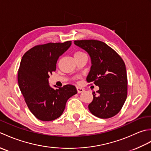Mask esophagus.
I'll return each mask as SVG.
<instances>
[{"instance_id": "1", "label": "esophagus", "mask_w": 151, "mask_h": 151, "mask_svg": "<svg viewBox=\"0 0 151 151\" xmlns=\"http://www.w3.org/2000/svg\"><path fill=\"white\" fill-rule=\"evenodd\" d=\"M76 89H77L78 93H82L83 91H84V88H80V87L76 88Z\"/></svg>"}]
</instances>
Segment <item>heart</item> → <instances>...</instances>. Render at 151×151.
I'll return each instance as SVG.
<instances>
[{"label":"heart","instance_id":"1","mask_svg":"<svg viewBox=\"0 0 151 151\" xmlns=\"http://www.w3.org/2000/svg\"><path fill=\"white\" fill-rule=\"evenodd\" d=\"M83 54H85L83 52H81V51H77V52H75V56H79L83 55Z\"/></svg>","mask_w":151,"mask_h":151}]
</instances>
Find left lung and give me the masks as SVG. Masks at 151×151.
Masks as SVG:
<instances>
[{
    "label": "left lung",
    "instance_id": "left-lung-1",
    "mask_svg": "<svg viewBox=\"0 0 151 151\" xmlns=\"http://www.w3.org/2000/svg\"><path fill=\"white\" fill-rule=\"evenodd\" d=\"M74 43L91 58V67L86 81L99 87L98 91L93 93V99L88 105L89 111L101 119L115 116L127 97V75L123 59L101 41L77 40Z\"/></svg>",
    "mask_w": 151,
    "mask_h": 151
}]
</instances>
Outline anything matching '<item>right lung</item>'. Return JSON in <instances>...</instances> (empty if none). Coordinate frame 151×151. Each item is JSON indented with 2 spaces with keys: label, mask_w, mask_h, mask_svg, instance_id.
Listing matches in <instances>:
<instances>
[{
  "label": "right lung",
  "mask_w": 151,
  "mask_h": 151,
  "mask_svg": "<svg viewBox=\"0 0 151 151\" xmlns=\"http://www.w3.org/2000/svg\"><path fill=\"white\" fill-rule=\"evenodd\" d=\"M70 45L71 41L40 45L28 50L21 59L19 87L28 108L41 121H53L60 117L67 100L77 93L75 86L67 84L54 89L49 83V75L56 70L59 57Z\"/></svg>",
  "instance_id": "obj_1"
}]
</instances>
